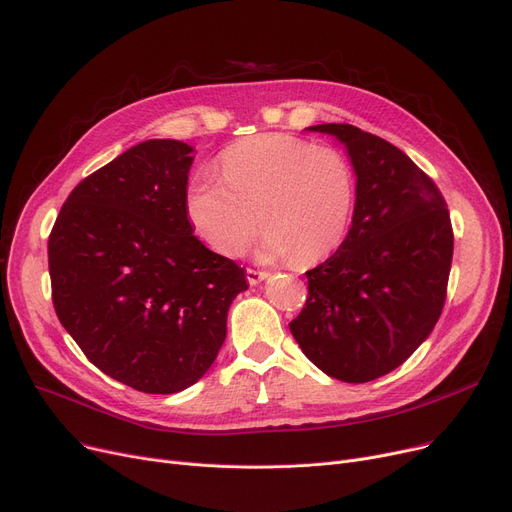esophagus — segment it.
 Instances as JSON below:
<instances>
[{"instance_id": "esophagus-1", "label": "esophagus", "mask_w": 512, "mask_h": 512, "mask_svg": "<svg viewBox=\"0 0 512 512\" xmlns=\"http://www.w3.org/2000/svg\"><path fill=\"white\" fill-rule=\"evenodd\" d=\"M268 275L264 273V270H256V268H246V279H248V283L250 285H256V283H260L262 279H266Z\"/></svg>"}]
</instances>
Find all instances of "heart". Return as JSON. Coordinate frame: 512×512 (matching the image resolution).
I'll use <instances>...</instances> for the list:
<instances>
[{
    "label": "heart",
    "instance_id": "obj_1",
    "mask_svg": "<svg viewBox=\"0 0 512 512\" xmlns=\"http://www.w3.org/2000/svg\"><path fill=\"white\" fill-rule=\"evenodd\" d=\"M221 177L198 173L186 215L202 242L223 256L244 254L260 225L264 252L306 266L333 252L353 206V173L330 146L287 134L242 140L221 157Z\"/></svg>",
    "mask_w": 512,
    "mask_h": 512
}]
</instances>
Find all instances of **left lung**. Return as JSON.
<instances>
[{"label":"left lung","mask_w":512,"mask_h":512,"mask_svg":"<svg viewBox=\"0 0 512 512\" xmlns=\"http://www.w3.org/2000/svg\"><path fill=\"white\" fill-rule=\"evenodd\" d=\"M337 136L357 175L341 248L308 270V297L291 335L330 378L370 382L399 368L436 326L453 262L446 202L401 148L349 124Z\"/></svg>","instance_id":"8db88e82"}]
</instances>
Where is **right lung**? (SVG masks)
Wrapping results in <instances>:
<instances>
[{
    "label": "right lung",
    "mask_w": 512,
    "mask_h": 512,
    "mask_svg": "<svg viewBox=\"0 0 512 512\" xmlns=\"http://www.w3.org/2000/svg\"><path fill=\"white\" fill-rule=\"evenodd\" d=\"M192 146L146 140L72 190L49 235L53 308L90 364L140 393H179L213 366L244 268L186 215Z\"/></svg>",
    "instance_id": "right-lung-1"
}]
</instances>
